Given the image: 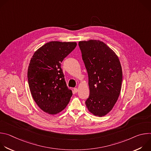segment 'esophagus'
<instances>
[{"instance_id": "1", "label": "esophagus", "mask_w": 151, "mask_h": 151, "mask_svg": "<svg viewBox=\"0 0 151 151\" xmlns=\"http://www.w3.org/2000/svg\"><path fill=\"white\" fill-rule=\"evenodd\" d=\"M78 88H74V92H75V93H76L78 92Z\"/></svg>"}]
</instances>
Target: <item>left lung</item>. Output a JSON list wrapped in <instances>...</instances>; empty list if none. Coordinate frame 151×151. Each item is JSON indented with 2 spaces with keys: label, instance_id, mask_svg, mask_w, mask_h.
<instances>
[{
  "label": "left lung",
  "instance_id": "8db88e82",
  "mask_svg": "<svg viewBox=\"0 0 151 151\" xmlns=\"http://www.w3.org/2000/svg\"><path fill=\"white\" fill-rule=\"evenodd\" d=\"M88 75L90 96L85 101L93 115L103 116L114 107L119 96L122 71L115 52L98 40L79 42Z\"/></svg>",
  "mask_w": 151,
  "mask_h": 151
}]
</instances>
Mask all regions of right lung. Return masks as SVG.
I'll list each match as a JSON object with an SVG mask.
<instances>
[{"mask_svg":"<svg viewBox=\"0 0 151 151\" xmlns=\"http://www.w3.org/2000/svg\"><path fill=\"white\" fill-rule=\"evenodd\" d=\"M76 42L51 41L32 56L27 71L32 96L40 108L55 115L65 109L72 96L64 79L61 63L76 47Z\"/></svg>","mask_w":151,"mask_h":151,"instance_id":"obj_1","label":"right lung"}]
</instances>
